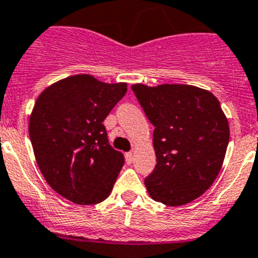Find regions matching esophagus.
I'll list each match as a JSON object with an SVG mask.
<instances>
[{
  "label": "esophagus",
  "instance_id": "esophagus-1",
  "mask_svg": "<svg viewBox=\"0 0 258 258\" xmlns=\"http://www.w3.org/2000/svg\"><path fill=\"white\" fill-rule=\"evenodd\" d=\"M124 157H126V162L128 163H132V161H134V154L131 153V152H128V153H126L124 154Z\"/></svg>",
  "mask_w": 258,
  "mask_h": 258
}]
</instances>
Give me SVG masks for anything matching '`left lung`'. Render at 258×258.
I'll return each instance as SVG.
<instances>
[{
    "mask_svg": "<svg viewBox=\"0 0 258 258\" xmlns=\"http://www.w3.org/2000/svg\"><path fill=\"white\" fill-rule=\"evenodd\" d=\"M154 126L157 163L144 183L167 207L200 197L213 184L227 151L230 127L218 98L188 84L131 87Z\"/></svg>",
    "mask_w": 258,
    "mask_h": 258,
    "instance_id": "8db88e82",
    "label": "left lung"
}]
</instances>
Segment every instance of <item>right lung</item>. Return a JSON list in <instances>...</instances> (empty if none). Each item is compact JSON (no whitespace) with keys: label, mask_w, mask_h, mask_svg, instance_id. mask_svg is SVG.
<instances>
[{"label":"right lung","mask_w":258,"mask_h":258,"mask_svg":"<svg viewBox=\"0 0 258 258\" xmlns=\"http://www.w3.org/2000/svg\"><path fill=\"white\" fill-rule=\"evenodd\" d=\"M127 92L88 74L53 83L41 92L28 122L36 162L58 195L79 205L107 199L124 157L107 142L102 122Z\"/></svg>","instance_id":"add662e5"}]
</instances>
